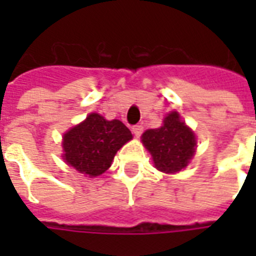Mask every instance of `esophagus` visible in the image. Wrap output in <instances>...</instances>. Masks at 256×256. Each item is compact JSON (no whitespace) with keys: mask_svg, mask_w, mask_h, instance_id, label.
<instances>
[{"mask_svg":"<svg viewBox=\"0 0 256 256\" xmlns=\"http://www.w3.org/2000/svg\"><path fill=\"white\" fill-rule=\"evenodd\" d=\"M132 134H134V136H140V134L144 132V128H142L140 124H136V126H132Z\"/></svg>","mask_w":256,"mask_h":256,"instance_id":"34e87169","label":"esophagus"}]
</instances>
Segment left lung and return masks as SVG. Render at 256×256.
I'll return each mask as SVG.
<instances>
[{
  "label": "left lung",
  "instance_id": "8db88e82",
  "mask_svg": "<svg viewBox=\"0 0 256 256\" xmlns=\"http://www.w3.org/2000/svg\"><path fill=\"white\" fill-rule=\"evenodd\" d=\"M142 142L152 156L154 164L164 172H178L188 164L195 152V136L176 112L164 120V126L144 132Z\"/></svg>",
  "mask_w": 256,
  "mask_h": 256
}]
</instances>
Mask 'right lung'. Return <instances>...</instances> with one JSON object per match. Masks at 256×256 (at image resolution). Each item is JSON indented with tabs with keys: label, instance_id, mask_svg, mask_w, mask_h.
Returning a JSON list of instances; mask_svg holds the SVG:
<instances>
[{
	"label": "right lung",
	"instance_id": "1",
	"mask_svg": "<svg viewBox=\"0 0 256 256\" xmlns=\"http://www.w3.org/2000/svg\"><path fill=\"white\" fill-rule=\"evenodd\" d=\"M132 138V132L120 120H108L92 112L64 136V158L82 174L96 176L112 166L116 152Z\"/></svg>",
	"mask_w": 256,
	"mask_h": 256
}]
</instances>
